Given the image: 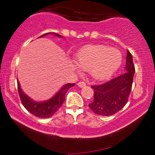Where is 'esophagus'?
I'll use <instances>...</instances> for the list:
<instances>
[{
	"label": "esophagus",
	"mask_w": 155,
	"mask_h": 155,
	"mask_svg": "<svg viewBox=\"0 0 155 155\" xmlns=\"http://www.w3.org/2000/svg\"><path fill=\"white\" fill-rule=\"evenodd\" d=\"M78 86L79 87L82 88V87H84L86 86V84L84 83V82H79L78 83Z\"/></svg>",
	"instance_id": "34e87169"
}]
</instances>
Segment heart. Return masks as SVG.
Returning <instances> with one entry per match:
<instances>
[{
	"label": "heart",
	"instance_id": "obj_1",
	"mask_svg": "<svg viewBox=\"0 0 155 155\" xmlns=\"http://www.w3.org/2000/svg\"><path fill=\"white\" fill-rule=\"evenodd\" d=\"M75 63L80 71L90 72L94 80L101 81L109 79L119 68L122 54L106 45H87L75 55Z\"/></svg>",
	"mask_w": 155,
	"mask_h": 155
}]
</instances>
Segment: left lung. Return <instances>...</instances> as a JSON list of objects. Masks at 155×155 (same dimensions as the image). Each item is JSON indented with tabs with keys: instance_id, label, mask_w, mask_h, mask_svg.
Masks as SVG:
<instances>
[{
	"instance_id": "obj_1",
	"label": "left lung",
	"mask_w": 155,
	"mask_h": 155,
	"mask_svg": "<svg viewBox=\"0 0 155 155\" xmlns=\"http://www.w3.org/2000/svg\"><path fill=\"white\" fill-rule=\"evenodd\" d=\"M133 56L128 51L124 73L99 85H92L94 100L89 107L94 114L111 116L122 109L128 102L135 73Z\"/></svg>"
}]
</instances>
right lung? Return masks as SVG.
Returning a JSON list of instances; mask_svg holds the SVG:
<instances>
[{
	"label": "right lung",
	"instance_id": "add662e5",
	"mask_svg": "<svg viewBox=\"0 0 155 155\" xmlns=\"http://www.w3.org/2000/svg\"><path fill=\"white\" fill-rule=\"evenodd\" d=\"M51 34H53V35L57 36L58 37L63 38L61 35L54 32H48L44 34V35L40 36L39 38L43 37L47 35H51ZM75 84V83L65 84L51 99L44 101H36L27 96L23 92L20 87V82H19L18 80V92L23 106L31 114L39 118H49L54 115L58 111L59 108L62 106L63 103L64 102L65 95L68 90L72 87H73Z\"/></svg>",
	"mask_w": 155,
	"mask_h": 155
}]
</instances>
